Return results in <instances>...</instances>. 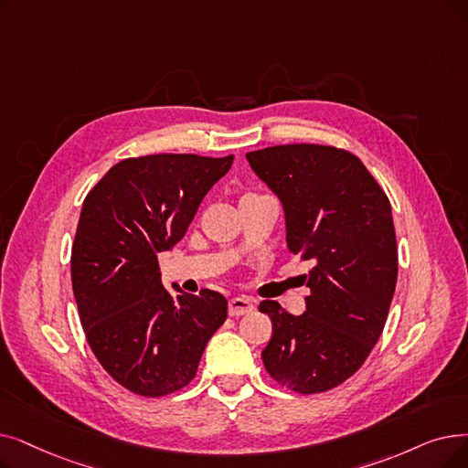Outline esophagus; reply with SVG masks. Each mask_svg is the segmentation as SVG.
I'll use <instances>...</instances> for the list:
<instances>
[{
	"instance_id": "1",
	"label": "esophagus",
	"mask_w": 468,
	"mask_h": 468,
	"mask_svg": "<svg viewBox=\"0 0 468 468\" xmlns=\"http://www.w3.org/2000/svg\"><path fill=\"white\" fill-rule=\"evenodd\" d=\"M254 310V300L249 296H235L229 300V315L239 317Z\"/></svg>"
}]
</instances>
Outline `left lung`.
Returning <instances> with one entry per match:
<instances>
[{"label": "left lung", "mask_w": 468, "mask_h": 468, "mask_svg": "<svg viewBox=\"0 0 468 468\" xmlns=\"http://www.w3.org/2000/svg\"><path fill=\"white\" fill-rule=\"evenodd\" d=\"M247 160L282 202L289 250L312 263L302 315L260 303L273 323L263 365L292 392H327L369 357L388 317L398 281L390 200L356 154L331 145H277Z\"/></svg>", "instance_id": "left-lung-1"}]
</instances>
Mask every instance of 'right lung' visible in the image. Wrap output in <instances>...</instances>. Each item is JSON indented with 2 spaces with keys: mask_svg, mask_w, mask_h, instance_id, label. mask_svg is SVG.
Segmentation results:
<instances>
[{
  "mask_svg": "<svg viewBox=\"0 0 468 468\" xmlns=\"http://www.w3.org/2000/svg\"><path fill=\"white\" fill-rule=\"evenodd\" d=\"M233 154L124 158L88 193L72 242L80 321L103 369L133 394L160 398L187 386L228 317L216 291L198 296L160 281L158 254L184 239L202 198Z\"/></svg>",
  "mask_w": 468,
  "mask_h": 468,
  "instance_id": "add662e5",
  "label": "right lung"
}]
</instances>
